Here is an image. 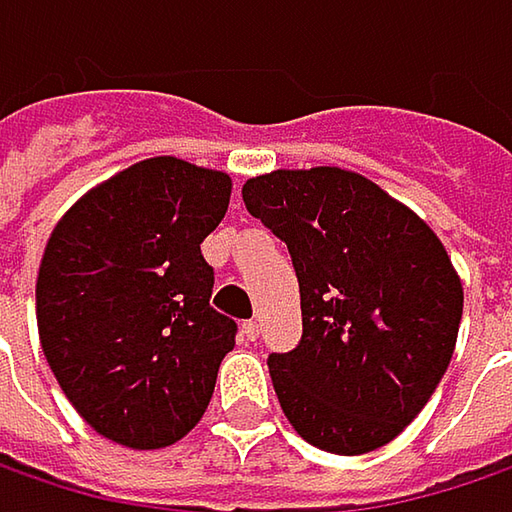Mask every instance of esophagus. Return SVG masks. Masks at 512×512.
I'll use <instances>...</instances> for the list:
<instances>
[{
	"label": "esophagus",
	"mask_w": 512,
	"mask_h": 512,
	"mask_svg": "<svg viewBox=\"0 0 512 512\" xmlns=\"http://www.w3.org/2000/svg\"><path fill=\"white\" fill-rule=\"evenodd\" d=\"M243 336H246L249 342H257V336H260V330H257V321H255V318H249V321H243Z\"/></svg>",
	"instance_id": "obj_1"
}]
</instances>
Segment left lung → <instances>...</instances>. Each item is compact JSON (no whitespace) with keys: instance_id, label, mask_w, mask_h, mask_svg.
Segmentation results:
<instances>
[{"instance_id":"left-lung-1","label":"left lung","mask_w":512,"mask_h":512,"mask_svg":"<svg viewBox=\"0 0 512 512\" xmlns=\"http://www.w3.org/2000/svg\"><path fill=\"white\" fill-rule=\"evenodd\" d=\"M243 202L292 255L304 333L269 374L292 429L324 452L391 443L443 379L464 313L437 234L342 167L272 170Z\"/></svg>"}]
</instances>
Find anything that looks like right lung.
<instances>
[{
  "instance_id": "1",
  "label": "right lung",
  "mask_w": 512,
  "mask_h": 512,
  "mask_svg": "<svg viewBox=\"0 0 512 512\" xmlns=\"http://www.w3.org/2000/svg\"><path fill=\"white\" fill-rule=\"evenodd\" d=\"M223 170L156 156L80 196L46 243L37 327L77 414L130 449L188 435L237 324L211 307L199 243L228 211Z\"/></svg>"
}]
</instances>
